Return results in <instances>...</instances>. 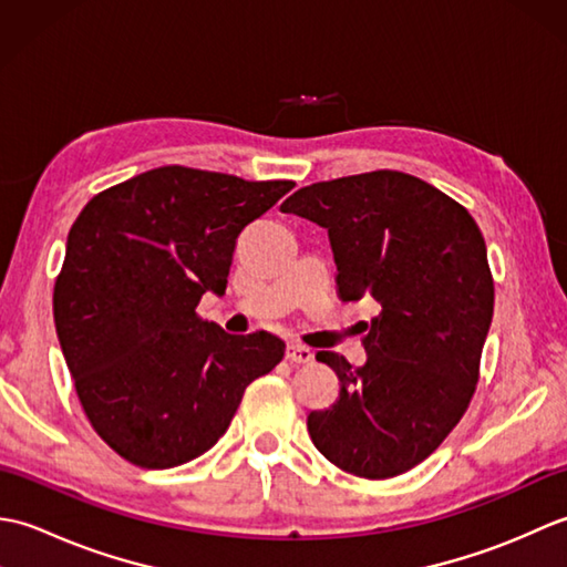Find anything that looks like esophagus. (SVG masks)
I'll list each match as a JSON object with an SVG mask.
<instances>
[{"instance_id":"obj_1","label":"esophagus","mask_w":567,"mask_h":567,"mask_svg":"<svg viewBox=\"0 0 567 567\" xmlns=\"http://www.w3.org/2000/svg\"><path fill=\"white\" fill-rule=\"evenodd\" d=\"M285 358H287V360H290V363H297V365H305V363H311V360H315V353H311L307 346H299V343H290V346H287V351H285Z\"/></svg>"}]
</instances>
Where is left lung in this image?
Segmentation results:
<instances>
[{
	"instance_id": "1",
	"label": "left lung",
	"mask_w": 567,
	"mask_h": 567,
	"mask_svg": "<svg viewBox=\"0 0 567 567\" xmlns=\"http://www.w3.org/2000/svg\"><path fill=\"white\" fill-rule=\"evenodd\" d=\"M280 209L327 228L343 302H378L363 365L317 353L341 392L307 416L309 436L346 473L402 475L439 449L473 400L495 311L485 238L455 199L396 171L309 185Z\"/></svg>"
}]
</instances>
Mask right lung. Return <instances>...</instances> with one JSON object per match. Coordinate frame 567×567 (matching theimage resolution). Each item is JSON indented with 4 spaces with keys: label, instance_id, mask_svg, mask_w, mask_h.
Returning a JSON list of instances; mask_svg holds the SVG:
<instances>
[{
    "label": "right lung",
    "instance_id": "1",
    "mask_svg": "<svg viewBox=\"0 0 567 567\" xmlns=\"http://www.w3.org/2000/svg\"><path fill=\"white\" fill-rule=\"evenodd\" d=\"M295 187L165 165L100 192L72 224L53 317L80 404L104 443L148 470L219 441L248 384L285 355L268 331L204 321L236 238Z\"/></svg>",
    "mask_w": 567,
    "mask_h": 567
}]
</instances>
